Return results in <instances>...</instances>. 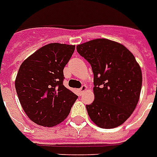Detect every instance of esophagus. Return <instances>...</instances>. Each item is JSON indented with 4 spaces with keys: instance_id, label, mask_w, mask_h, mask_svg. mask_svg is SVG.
Returning <instances> with one entry per match:
<instances>
[{
    "instance_id": "1",
    "label": "esophagus",
    "mask_w": 157,
    "mask_h": 157,
    "mask_svg": "<svg viewBox=\"0 0 157 157\" xmlns=\"http://www.w3.org/2000/svg\"><path fill=\"white\" fill-rule=\"evenodd\" d=\"M86 90H87V86L83 85L82 87H81V88H79V89H78V92L80 93V94H83V93H84Z\"/></svg>"
}]
</instances>
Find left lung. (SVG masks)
Returning a JSON list of instances; mask_svg holds the SVG:
<instances>
[{
  "mask_svg": "<svg viewBox=\"0 0 157 157\" xmlns=\"http://www.w3.org/2000/svg\"><path fill=\"white\" fill-rule=\"evenodd\" d=\"M77 51L94 73V101L86 105L89 117L105 129L122 125L135 110L141 94L142 75L134 55L107 39L78 44Z\"/></svg>",
  "mask_w": 157,
  "mask_h": 157,
  "instance_id": "left-lung-1",
  "label": "left lung"
}]
</instances>
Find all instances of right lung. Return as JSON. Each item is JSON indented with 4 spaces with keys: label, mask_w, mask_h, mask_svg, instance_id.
<instances>
[{
    "label": "right lung",
    "mask_w": 157,
    "mask_h": 157,
    "mask_svg": "<svg viewBox=\"0 0 157 157\" xmlns=\"http://www.w3.org/2000/svg\"><path fill=\"white\" fill-rule=\"evenodd\" d=\"M74 49L75 45L49 44L21 63L16 93L25 113L36 124L50 128L60 123L78 98L63 84V69Z\"/></svg>",
    "instance_id": "1"
}]
</instances>
